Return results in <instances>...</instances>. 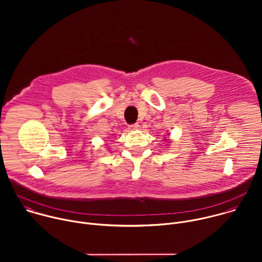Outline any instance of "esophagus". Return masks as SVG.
I'll return each mask as SVG.
<instances>
[{
  "label": "esophagus",
  "mask_w": 262,
  "mask_h": 262,
  "mask_svg": "<svg viewBox=\"0 0 262 262\" xmlns=\"http://www.w3.org/2000/svg\"><path fill=\"white\" fill-rule=\"evenodd\" d=\"M139 127H140V125H139L138 123H135V124H132V125H129V127H128V128H129L130 130H135V129H138Z\"/></svg>",
  "instance_id": "1"
}]
</instances>
